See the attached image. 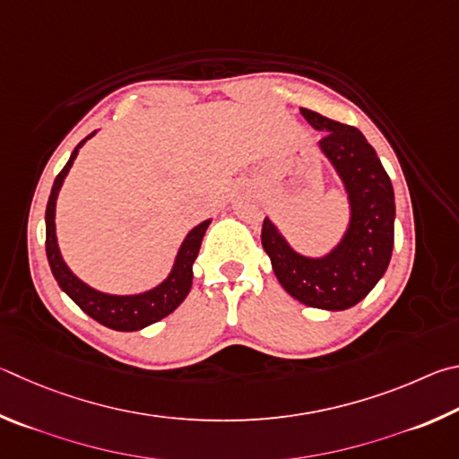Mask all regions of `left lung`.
Masks as SVG:
<instances>
[{"mask_svg": "<svg viewBox=\"0 0 459 459\" xmlns=\"http://www.w3.org/2000/svg\"><path fill=\"white\" fill-rule=\"evenodd\" d=\"M300 112L316 131H325L318 144L349 193V230L325 258H307L288 246L266 217L262 246L278 282L292 299L312 308L347 310L373 290L389 266L395 236V193L375 149L359 128L308 108Z\"/></svg>", "mask_w": 459, "mask_h": 459, "instance_id": "1", "label": "left lung"}]
</instances>
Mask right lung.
Returning a JSON list of instances; mask_svg holds the SVG:
<instances>
[{"mask_svg": "<svg viewBox=\"0 0 459 459\" xmlns=\"http://www.w3.org/2000/svg\"><path fill=\"white\" fill-rule=\"evenodd\" d=\"M94 133L86 136L84 141L78 143V147L72 151L68 163L64 165L62 171L56 177L52 185L50 199H48L46 205V255L48 264H50V270L56 278V282L66 292L72 300H74L80 310H84L88 316L94 318L96 323L112 328V331H141V328L149 326L152 323H159L160 318L179 307V304L187 299L193 282V262H195L201 239L205 236V230L209 228L212 220H205L199 223L197 228H193L187 238L183 239L179 247V254H177L171 274L167 276L165 282H160L157 288H152L149 292L134 294V296H115V294H104L94 290L82 280H78L72 274L70 268L64 264L60 250H58V239H56V199H58V191L62 187L64 179L70 171L72 163L78 155V149L91 139Z\"/></svg>", "mask_w": 459, "mask_h": 459, "instance_id": "obj_1", "label": "right lung"}]
</instances>
